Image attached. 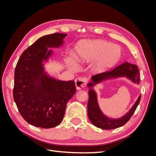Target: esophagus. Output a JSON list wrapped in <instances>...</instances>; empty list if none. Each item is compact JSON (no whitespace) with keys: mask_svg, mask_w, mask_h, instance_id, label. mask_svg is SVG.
Returning <instances> with one entry per match:
<instances>
[{"mask_svg":"<svg viewBox=\"0 0 156 156\" xmlns=\"http://www.w3.org/2000/svg\"><path fill=\"white\" fill-rule=\"evenodd\" d=\"M87 79L84 78V77H80L77 78V79H75V86H76V88L77 90H80L83 88V87H85V85L87 83Z\"/></svg>","mask_w":156,"mask_h":156,"instance_id":"34e87169","label":"esophagus"}]
</instances>
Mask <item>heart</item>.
Here are the masks:
<instances>
[{
	"label": "heart",
	"mask_w": 156,
	"mask_h": 156,
	"mask_svg": "<svg viewBox=\"0 0 156 156\" xmlns=\"http://www.w3.org/2000/svg\"><path fill=\"white\" fill-rule=\"evenodd\" d=\"M119 47L109 42L98 40L82 41L76 48L75 57L79 62H87L98 57L95 69L98 72H103L119 62L121 57Z\"/></svg>",
	"instance_id": "obj_1"
}]
</instances>
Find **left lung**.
<instances>
[{
    "label": "left lung",
    "instance_id": "obj_1",
    "mask_svg": "<svg viewBox=\"0 0 156 156\" xmlns=\"http://www.w3.org/2000/svg\"><path fill=\"white\" fill-rule=\"evenodd\" d=\"M121 77H126L135 83L139 84L140 82L139 72L137 66L135 64L126 62L109 72L94 75L91 77L92 82L88 84V87H89V99L87 104L88 116L92 124L99 128L102 129H112L124 126L133 115L140 102V95L131 109L120 119H111L103 115L98 105L97 94L92 87L95 86L96 84L102 82L104 80Z\"/></svg>",
    "mask_w": 156,
    "mask_h": 156
}]
</instances>
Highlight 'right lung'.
Instances as JSON below:
<instances>
[{"label":"right lung","mask_w":156,"mask_h":156,"mask_svg":"<svg viewBox=\"0 0 156 156\" xmlns=\"http://www.w3.org/2000/svg\"><path fill=\"white\" fill-rule=\"evenodd\" d=\"M67 34L46 35L23 51L14 75L13 96L21 115L28 123L51 128L62 121L68 101L76 92L73 81L56 80L45 72L44 61L59 48Z\"/></svg>","instance_id":"add662e5"}]
</instances>
